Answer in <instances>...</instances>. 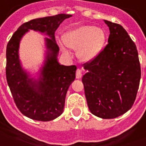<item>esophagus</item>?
Returning <instances> with one entry per match:
<instances>
[{"label": "esophagus", "mask_w": 146, "mask_h": 146, "mask_svg": "<svg viewBox=\"0 0 146 146\" xmlns=\"http://www.w3.org/2000/svg\"><path fill=\"white\" fill-rule=\"evenodd\" d=\"M82 77V73H81V70L77 69L76 72V79H80Z\"/></svg>", "instance_id": "obj_1"}]
</instances>
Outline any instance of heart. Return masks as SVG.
Instances as JSON below:
<instances>
[{
	"label": "heart",
	"instance_id": "heart-1",
	"mask_svg": "<svg viewBox=\"0 0 146 146\" xmlns=\"http://www.w3.org/2000/svg\"><path fill=\"white\" fill-rule=\"evenodd\" d=\"M106 35L102 28L94 26H83L65 33V44L73 50H77V56L80 60L88 62L100 54L106 43ZM66 51V48H62Z\"/></svg>",
	"mask_w": 146,
	"mask_h": 146
}]
</instances>
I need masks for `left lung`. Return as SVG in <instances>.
Here are the masks:
<instances>
[{
	"instance_id": "1",
	"label": "left lung",
	"mask_w": 146,
	"mask_h": 146,
	"mask_svg": "<svg viewBox=\"0 0 146 146\" xmlns=\"http://www.w3.org/2000/svg\"><path fill=\"white\" fill-rule=\"evenodd\" d=\"M110 29L108 44L93 60L84 64L86 99L91 113L113 119L134 104L141 79L136 45L122 26L104 20Z\"/></svg>"
}]
</instances>
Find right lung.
<instances>
[{
  "label": "right lung",
  "instance_id": "right-lung-1",
  "mask_svg": "<svg viewBox=\"0 0 146 146\" xmlns=\"http://www.w3.org/2000/svg\"><path fill=\"white\" fill-rule=\"evenodd\" d=\"M71 15L58 14L39 18L19 27L6 49V78L17 108L24 116L39 121H50L63 112L70 85L76 77V66H63L57 59L59 48L54 32ZM29 29L45 33L46 58L37 80L30 78L21 66L18 48L21 37Z\"/></svg>",
  "mask_w": 146,
  "mask_h": 146
}]
</instances>
